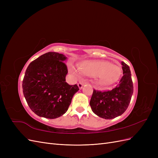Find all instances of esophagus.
<instances>
[{"label":"esophagus","instance_id":"esophagus-1","mask_svg":"<svg viewBox=\"0 0 158 158\" xmlns=\"http://www.w3.org/2000/svg\"><path fill=\"white\" fill-rule=\"evenodd\" d=\"M78 86L79 89H82V88H83V86H84V84L81 83V82H79V83L78 84Z\"/></svg>","mask_w":158,"mask_h":158}]
</instances>
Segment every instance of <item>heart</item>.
<instances>
[{"label":"heart","mask_w":158,"mask_h":158,"mask_svg":"<svg viewBox=\"0 0 158 158\" xmlns=\"http://www.w3.org/2000/svg\"><path fill=\"white\" fill-rule=\"evenodd\" d=\"M80 69L84 74L96 77L98 83L102 85L115 82L121 74V69L118 66L104 60L85 61L80 64ZM70 70L74 76H79L78 71L74 67H70Z\"/></svg>","instance_id":"1"}]
</instances>
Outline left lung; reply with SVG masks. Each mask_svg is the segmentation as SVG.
<instances>
[{
  "mask_svg": "<svg viewBox=\"0 0 158 158\" xmlns=\"http://www.w3.org/2000/svg\"><path fill=\"white\" fill-rule=\"evenodd\" d=\"M123 76L117 86L110 91L101 92L94 89L89 105L98 117L112 119L125 112L133 94V84L129 66L121 62Z\"/></svg>",
  "mask_w": 158,
  "mask_h": 158,
  "instance_id": "8db88e82",
  "label": "left lung"
}]
</instances>
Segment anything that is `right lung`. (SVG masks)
<instances>
[{
  "label": "right lung",
  "instance_id": "add662e5",
  "mask_svg": "<svg viewBox=\"0 0 158 158\" xmlns=\"http://www.w3.org/2000/svg\"><path fill=\"white\" fill-rule=\"evenodd\" d=\"M66 59L63 54L48 52L27 66L22 82L23 93L37 115L47 118L62 116L79 90L76 84L66 82L68 69L64 61Z\"/></svg>",
  "mask_w": 158,
  "mask_h": 158
}]
</instances>
